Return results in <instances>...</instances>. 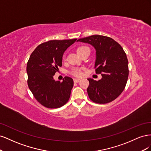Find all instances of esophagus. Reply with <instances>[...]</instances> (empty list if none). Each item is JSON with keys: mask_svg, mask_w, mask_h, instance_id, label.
Here are the masks:
<instances>
[{"mask_svg": "<svg viewBox=\"0 0 151 151\" xmlns=\"http://www.w3.org/2000/svg\"><path fill=\"white\" fill-rule=\"evenodd\" d=\"M81 81V79H74V83H79V82H80Z\"/></svg>", "mask_w": 151, "mask_h": 151, "instance_id": "esophagus-1", "label": "esophagus"}]
</instances>
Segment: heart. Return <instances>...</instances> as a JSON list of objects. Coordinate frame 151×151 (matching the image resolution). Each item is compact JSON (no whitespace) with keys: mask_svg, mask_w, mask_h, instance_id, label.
Returning <instances> with one entry per match:
<instances>
[{"mask_svg":"<svg viewBox=\"0 0 151 151\" xmlns=\"http://www.w3.org/2000/svg\"><path fill=\"white\" fill-rule=\"evenodd\" d=\"M86 48H88V47H79L77 49V53L81 51L82 50ZM65 59V55H63V60H64ZM70 73L72 75H74V76H76V77H81L82 76V74H83V72H82V70H81V68H77V67L73 68L70 71Z\"/></svg>","mask_w":151,"mask_h":151,"instance_id":"obj_1","label":"heart"}]
</instances>
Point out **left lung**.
Returning a JSON list of instances; mask_svg holds the SVG:
<instances>
[{"label":"left lung","mask_w":151,"mask_h":151,"mask_svg":"<svg viewBox=\"0 0 151 151\" xmlns=\"http://www.w3.org/2000/svg\"><path fill=\"white\" fill-rule=\"evenodd\" d=\"M77 42L88 43L96 50V73L99 81L88 79V94L94 103L105 104L118 98L124 90L129 77L128 59L124 50L113 39L101 35L80 38Z\"/></svg>","instance_id":"obj_1"}]
</instances>
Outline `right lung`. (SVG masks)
<instances>
[{"label": "right lung", "instance_id": "1", "mask_svg": "<svg viewBox=\"0 0 151 151\" xmlns=\"http://www.w3.org/2000/svg\"><path fill=\"white\" fill-rule=\"evenodd\" d=\"M77 39L50 40L35 48L27 63L28 87L37 101L45 107L57 108L69 99L74 81L65 76L63 81L53 76L62 64L65 50Z\"/></svg>", "mask_w": 151, "mask_h": 151}]
</instances>
